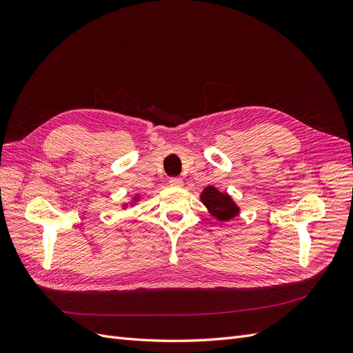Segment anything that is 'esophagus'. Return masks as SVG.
<instances>
[{
  "instance_id": "obj_1",
  "label": "esophagus",
  "mask_w": 353,
  "mask_h": 353,
  "mask_svg": "<svg viewBox=\"0 0 353 353\" xmlns=\"http://www.w3.org/2000/svg\"><path fill=\"white\" fill-rule=\"evenodd\" d=\"M169 184L172 185V187H181L184 183H183V179H181V178H170L169 179Z\"/></svg>"
}]
</instances>
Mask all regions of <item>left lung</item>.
<instances>
[{
  "label": "left lung",
  "mask_w": 353,
  "mask_h": 353,
  "mask_svg": "<svg viewBox=\"0 0 353 353\" xmlns=\"http://www.w3.org/2000/svg\"><path fill=\"white\" fill-rule=\"evenodd\" d=\"M200 199L212 213V216H215L218 221H230L239 215V208L236 203L228 194L221 193L215 187H206L203 190Z\"/></svg>",
  "instance_id": "obj_1"
}]
</instances>
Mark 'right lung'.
I'll use <instances>...</instances> for the list:
<instances>
[{
	"mask_svg": "<svg viewBox=\"0 0 353 353\" xmlns=\"http://www.w3.org/2000/svg\"><path fill=\"white\" fill-rule=\"evenodd\" d=\"M135 199H137V197H135Z\"/></svg>",
	"mask_w": 353,
	"mask_h": 353,
	"instance_id": "1",
	"label": "right lung"
}]
</instances>
